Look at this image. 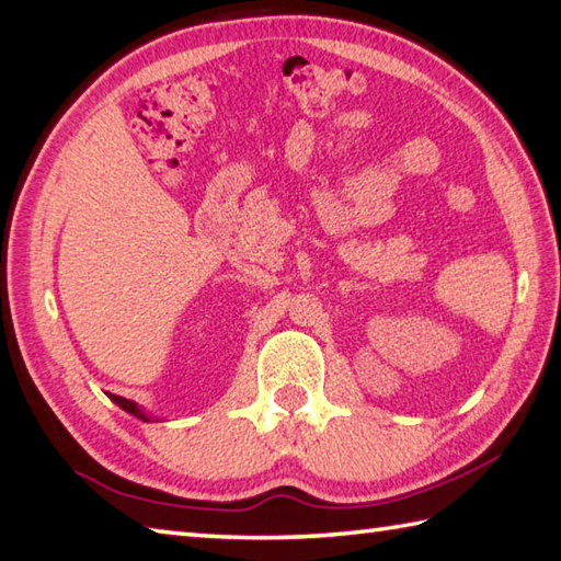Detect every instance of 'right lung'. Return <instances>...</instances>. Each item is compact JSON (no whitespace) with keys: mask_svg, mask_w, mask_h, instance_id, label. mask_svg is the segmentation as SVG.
Listing matches in <instances>:
<instances>
[{"mask_svg":"<svg viewBox=\"0 0 561 561\" xmlns=\"http://www.w3.org/2000/svg\"><path fill=\"white\" fill-rule=\"evenodd\" d=\"M111 398H113V402L121 404L123 410H127L129 414H135V416H139V420H145V422H147V414L141 412L135 402H129V400H125V398H121V396H111Z\"/></svg>","mask_w":561,"mask_h":561,"instance_id":"1","label":"right lung"}]
</instances>
